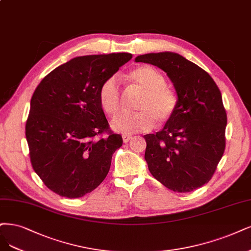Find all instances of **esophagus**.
<instances>
[{"instance_id": "obj_1", "label": "esophagus", "mask_w": 251, "mask_h": 251, "mask_svg": "<svg viewBox=\"0 0 251 251\" xmlns=\"http://www.w3.org/2000/svg\"><path fill=\"white\" fill-rule=\"evenodd\" d=\"M131 139H132L131 135H123V140L125 143H127Z\"/></svg>"}]
</instances>
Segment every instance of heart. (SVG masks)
Segmentation results:
<instances>
[{"instance_id":"obj_1","label":"heart","mask_w":251,"mask_h":251,"mask_svg":"<svg viewBox=\"0 0 251 251\" xmlns=\"http://www.w3.org/2000/svg\"><path fill=\"white\" fill-rule=\"evenodd\" d=\"M131 84L141 91L136 105L138 112L118 114L111 122L116 132L133 134L149 132L154 126L168 123L177 108L176 93L166 87V79L159 71L151 66H140L128 75ZM99 99L102 110L113 115L120 108V88L115 76L103 82L100 88Z\"/></svg>"}]
</instances>
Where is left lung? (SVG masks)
<instances>
[{"instance_id": "1", "label": "left lung", "mask_w": 251, "mask_h": 251, "mask_svg": "<svg viewBox=\"0 0 251 251\" xmlns=\"http://www.w3.org/2000/svg\"><path fill=\"white\" fill-rule=\"evenodd\" d=\"M166 73L177 97L175 115L155 134L144 135V158L152 176L175 192L208 183L226 149V112L211 75L174 51L137 56Z\"/></svg>"}]
</instances>
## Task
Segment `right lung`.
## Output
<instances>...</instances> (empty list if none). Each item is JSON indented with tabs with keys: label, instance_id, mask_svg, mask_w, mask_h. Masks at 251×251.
<instances>
[{
	"label": "right lung",
	"instance_id": "add662e5",
	"mask_svg": "<svg viewBox=\"0 0 251 251\" xmlns=\"http://www.w3.org/2000/svg\"><path fill=\"white\" fill-rule=\"evenodd\" d=\"M129 53L75 57L43 77L33 93L25 137L33 169L62 197L77 198L105 179L123 137L110 131L101 84L132 59ZM107 132L106 137H101Z\"/></svg>",
	"mask_w": 251,
	"mask_h": 251
}]
</instances>
